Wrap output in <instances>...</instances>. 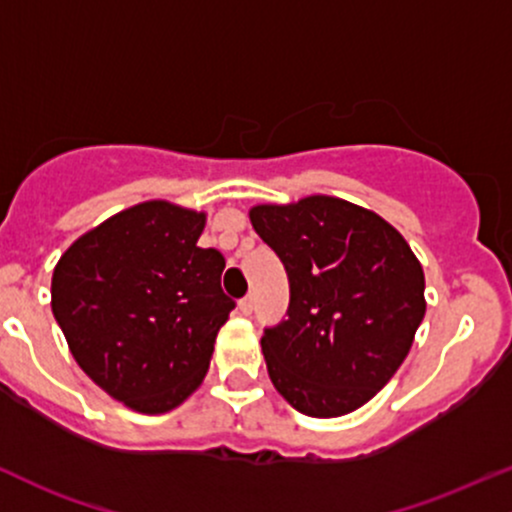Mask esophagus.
Returning <instances> with one entry per match:
<instances>
[{"label":"esophagus","instance_id":"esophagus-1","mask_svg":"<svg viewBox=\"0 0 512 512\" xmlns=\"http://www.w3.org/2000/svg\"><path fill=\"white\" fill-rule=\"evenodd\" d=\"M238 308H240V313H243V316H250L252 308H255V301H252V296H245V299H240Z\"/></svg>","mask_w":512,"mask_h":512}]
</instances>
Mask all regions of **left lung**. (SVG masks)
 I'll use <instances>...</instances> for the list:
<instances>
[{
  "instance_id": "left-lung-1",
  "label": "left lung",
  "mask_w": 512,
  "mask_h": 512,
  "mask_svg": "<svg viewBox=\"0 0 512 512\" xmlns=\"http://www.w3.org/2000/svg\"><path fill=\"white\" fill-rule=\"evenodd\" d=\"M250 221L289 277L286 318L262 335L269 379L311 418L357 411L411 350L423 267L384 218L335 196L255 206Z\"/></svg>"
}]
</instances>
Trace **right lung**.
I'll list each match as a JSON object with an SVG mask.
<instances>
[{
    "mask_svg": "<svg viewBox=\"0 0 512 512\" xmlns=\"http://www.w3.org/2000/svg\"><path fill=\"white\" fill-rule=\"evenodd\" d=\"M204 213L145 201L67 247L53 272V316L82 372L140 413L177 408L209 369L235 301Z\"/></svg>",
    "mask_w": 512,
    "mask_h": 512,
    "instance_id": "obj_1",
    "label": "right lung"
}]
</instances>
